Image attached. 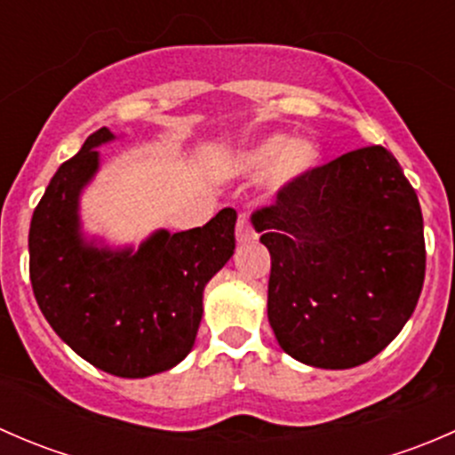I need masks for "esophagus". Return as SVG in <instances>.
<instances>
[{
  "label": "esophagus",
  "instance_id": "1",
  "mask_svg": "<svg viewBox=\"0 0 455 455\" xmlns=\"http://www.w3.org/2000/svg\"><path fill=\"white\" fill-rule=\"evenodd\" d=\"M235 237H237V242H240V244H246V242H253L255 237H257L255 228L251 227V222L244 218V215H240V220H237Z\"/></svg>",
  "mask_w": 455,
  "mask_h": 455
}]
</instances>
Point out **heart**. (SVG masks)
Listing matches in <instances>:
<instances>
[{
  "mask_svg": "<svg viewBox=\"0 0 455 455\" xmlns=\"http://www.w3.org/2000/svg\"><path fill=\"white\" fill-rule=\"evenodd\" d=\"M319 160L321 151L313 140H292L288 134H273L237 156L235 167L251 176H259L273 169L277 185H288L313 172Z\"/></svg>",
  "mask_w": 455,
  "mask_h": 455,
  "instance_id": "heart-1",
  "label": "heart"
}]
</instances>
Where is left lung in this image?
Returning a JSON list of instances; mask_svg holds the SVG:
<instances>
[{"label":"left lung","instance_id":"obj_1","mask_svg":"<svg viewBox=\"0 0 455 455\" xmlns=\"http://www.w3.org/2000/svg\"><path fill=\"white\" fill-rule=\"evenodd\" d=\"M251 222L270 253V328L301 363H365L414 313L425 282L423 213L385 147L319 164Z\"/></svg>","mask_w":455,"mask_h":455}]
</instances>
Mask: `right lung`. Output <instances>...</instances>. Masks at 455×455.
Instances as JSON below:
<instances>
[{
    "mask_svg": "<svg viewBox=\"0 0 455 455\" xmlns=\"http://www.w3.org/2000/svg\"><path fill=\"white\" fill-rule=\"evenodd\" d=\"M100 127L61 164L30 222V282L54 332L94 368L145 379L180 363L202 319L206 282L235 249L233 209L204 227L158 231L139 251L85 244L79 194L99 169L94 147L112 140Z\"/></svg>",
    "mask_w": 455,
    "mask_h": 455,
    "instance_id": "1",
    "label": "right lung"
}]
</instances>
